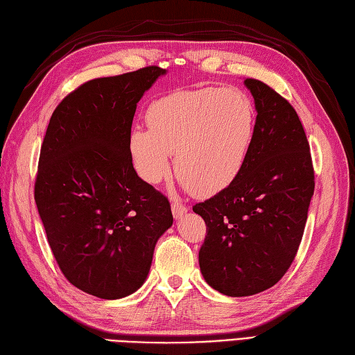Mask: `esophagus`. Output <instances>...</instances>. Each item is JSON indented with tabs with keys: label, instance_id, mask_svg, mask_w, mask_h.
<instances>
[{
	"label": "esophagus",
	"instance_id": "esophagus-1",
	"mask_svg": "<svg viewBox=\"0 0 355 355\" xmlns=\"http://www.w3.org/2000/svg\"><path fill=\"white\" fill-rule=\"evenodd\" d=\"M171 207H172V215L175 220H182V218L187 214V207L178 201H173Z\"/></svg>",
	"mask_w": 355,
	"mask_h": 355
}]
</instances>
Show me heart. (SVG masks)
<instances>
[{
  "mask_svg": "<svg viewBox=\"0 0 355 355\" xmlns=\"http://www.w3.org/2000/svg\"><path fill=\"white\" fill-rule=\"evenodd\" d=\"M145 128H132L128 149L139 175L150 184L171 172L198 197L229 187L243 171L256 131V110L238 88L175 92L149 105Z\"/></svg>",
  "mask_w": 355,
  "mask_h": 355,
  "instance_id": "b5f03b06",
  "label": "heart"
}]
</instances>
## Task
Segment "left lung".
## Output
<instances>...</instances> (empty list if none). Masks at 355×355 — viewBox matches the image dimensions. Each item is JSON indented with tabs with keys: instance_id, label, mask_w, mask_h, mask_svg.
I'll use <instances>...</instances> for the list:
<instances>
[{
	"instance_id": "8db88e82",
	"label": "left lung",
	"mask_w": 355,
	"mask_h": 355,
	"mask_svg": "<svg viewBox=\"0 0 355 355\" xmlns=\"http://www.w3.org/2000/svg\"><path fill=\"white\" fill-rule=\"evenodd\" d=\"M256 131L247 162L224 191L193 206L207 225L198 261L205 281L225 296L268 290L290 268L314 193V171L297 112L256 79Z\"/></svg>"
}]
</instances>
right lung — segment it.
Returning <instances> with one entry per match:
<instances>
[{"instance_id": "add662e5", "label": "right lung", "mask_w": 355, "mask_h": 355, "mask_svg": "<svg viewBox=\"0 0 355 355\" xmlns=\"http://www.w3.org/2000/svg\"><path fill=\"white\" fill-rule=\"evenodd\" d=\"M160 67L87 82L53 112L41 148L35 201L59 268L92 296L120 299L149 275L172 225L168 198L137 175L128 135Z\"/></svg>"}]
</instances>
